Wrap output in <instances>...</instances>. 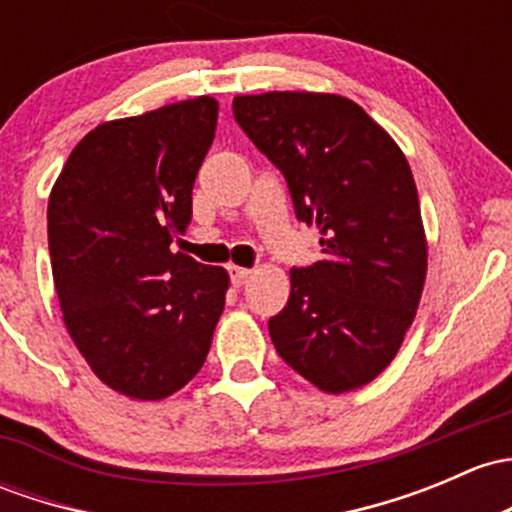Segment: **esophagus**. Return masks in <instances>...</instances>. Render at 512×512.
<instances>
[{
	"label": "esophagus",
	"mask_w": 512,
	"mask_h": 512,
	"mask_svg": "<svg viewBox=\"0 0 512 512\" xmlns=\"http://www.w3.org/2000/svg\"><path fill=\"white\" fill-rule=\"evenodd\" d=\"M230 279H233L235 287H242V284L247 282V279L252 277V270H247V267H238V265H230Z\"/></svg>",
	"instance_id": "1"
}]
</instances>
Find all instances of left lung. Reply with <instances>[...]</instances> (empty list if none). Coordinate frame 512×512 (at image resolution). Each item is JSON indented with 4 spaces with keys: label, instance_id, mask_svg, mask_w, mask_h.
Listing matches in <instances>:
<instances>
[{
    "label": "left lung",
    "instance_id": "8db88e82",
    "mask_svg": "<svg viewBox=\"0 0 512 512\" xmlns=\"http://www.w3.org/2000/svg\"><path fill=\"white\" fill-rule=\"evenodd\" d=\"M238 125L287 179L294 213L321 230L324 257L289 272L270 319L284 363L319 390L368 385L392 363L427 277L410 164L368 112L331 93L233 100Z\"/></svg>",
    "mask_w": 512,
    "mask_h": 512
}]
</instances>
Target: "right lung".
I'll return each instance as SVG.
<instances>
[{
	"instance_id": "1",
	"label": "right lung",
	"mask_w": 512,
	"mask_h": 512,
	"mask_svg": "<svg viewBox=\"0 0 512 512\" xmlns=\"http://www.w3.org/2000/svg\"><path fill=\"white\" fill-rule=\"evenodd\" d=\"M218 102H174L85 134L48 198L63 324L90 370L132 400H164L206 363L230 277L171 240L215 137Z\"/></svg>"
}]
</instances>
